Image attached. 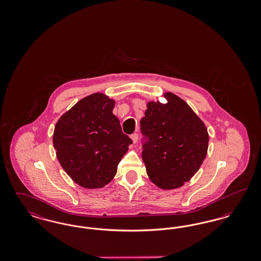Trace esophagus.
I'll return each instance as SVG.
<instances>
[{
	"mask_svg": "<svg viewBox=\"0 0 261 261\" xmlns=\"http://www.w3.org/2000/svg\"><path fill=\"white\" fill-rule=\"evenodd\" d=\"M131 139H132L133 143L136 144L137 142H138V134H137V133H133V134L131 135Z\"/></svg>",
	"mask_w": 261,
	"mask_h": 261,
	"instance_id": "obj_1",
	"label": "esophagus"
}]
</instances>
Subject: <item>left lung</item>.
<instances>
[{"label":"left lung","instance_id":"8db88e82","mask_svg":"<svg viewBox=\"0 0 261 261\" xmlns=\"http://www.w3.org/2000/svg\"><path fill=\"white\" fill-rule=\"evenodd\" d=\"M165 103L149 100L141 130L148 137L142 152L149 180L173 190L192 179L204 161L210 136L203 121L184 99L171 92Z\"/></svg>","mask_w":261,"mask_h":261}]
</instances>
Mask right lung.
I'll return each mask as SVG.
<instances>
[{
	"label": "right lung",
	"mask_w": 261,
	"mask_h": 261,
	"mask_svg": "<svg viewBox=\"0 0 261 261\" xmlns=\"http://www.w3.org/2000/svg\"><path fill=\"white\" fill-rule=\"evenodd\" d=\"M115 100L102 93L87 96L55 126L53 144L63 170L76 184L99 189L109 184L132 140L112 113Z\"/></svg>",
	"instance_id": "1"
}]
</instances>
